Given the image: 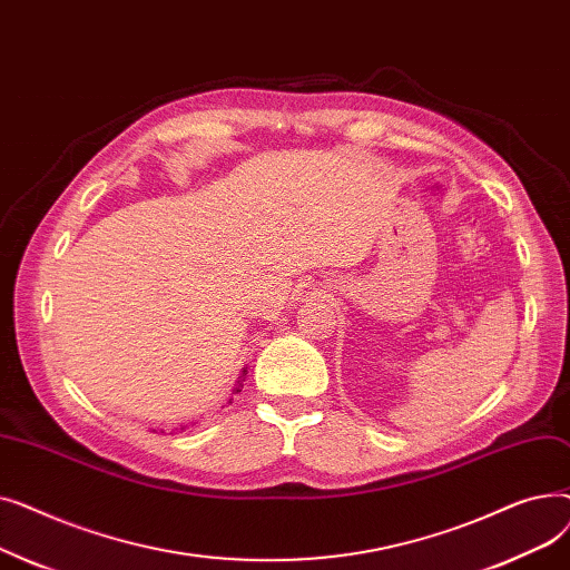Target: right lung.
<instances>
[{
	"mask_svg": "<svg viewBox=\"0 0 570 570\" xmlns=\"http://www.w3.org/2000/svg\"><path fill=\"white\" fill-rule=\"evenodd\" d=\"M245 379H247V367H243V374L237 376V383H235V387H233V395H235V393H239V391H243V385H245L243 381H245ZM183 430H185V428H183Z\"/></svg>",
	"mask_w": 570,
	"mask_h": 570,
	"instance_id": "1",
	"label": "right lung"
}]
</instances>
